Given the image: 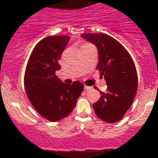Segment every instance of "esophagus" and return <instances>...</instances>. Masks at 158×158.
Listing matches in <instances>:
<instances>
[{
	"mask_svg": "<svg viewBox=\"0 0 158 158\" xmlns=\"http://www.w3.org/2000/svg\"><path fill=\"white\" fill-rule=\"evenodd\" d=\"M92 88V87L90 86H87V85H85V90H90Z\"/></svg>",
	"mask_w": 158,
	"mask_h": 158,
	"instance_id": "34e87169",
	"label": "esophagus"
}]
</instances>
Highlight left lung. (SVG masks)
I'll use <instances>...</instances> for the list:
<instances>
[{"instance_id": "1", "label": "left lung", "mask_w": 158, "mask_h": 158, "mask_svg": "<svg viewBox=\"0 0 158 158\" xmlns=\"http://www.w3.org/2000/svg\"><path fill=\"white\" fill-rule=\"evenodd\" d=\"M81 36L97 46V69L108 87L106 92L99 91L100 98L93 105L95 114L104 122H118L130 108L137 94L135 62L126 49L111 36L104 33H84Z\"/></svg>"}]
</instances>
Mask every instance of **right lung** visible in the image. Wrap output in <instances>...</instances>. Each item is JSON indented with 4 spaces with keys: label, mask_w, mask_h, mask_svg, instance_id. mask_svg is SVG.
Wrapping results in <instances>:
<instances>
[{
    "label": "right lung",
    "mask_w": 158,
    "mask_h": 158,
    "mask_svg": "<svg viewBox=\"0 0 158 158\" xmlns=\"http://www.w3.org/2000/svg\"><path fill=\"white\" fill-rule=\"evenodd\" d=\"M70 38L48 36L32 50L24 74V88L29 100L41 117L56 122L68 117L84 89L80 81L62 82L56 75L59 61Z\"/></svg>",
    "instance_id": "add662e5"
}]
</instances>
